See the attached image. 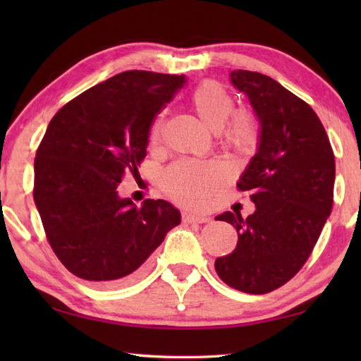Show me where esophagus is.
I'll return each instance as SVG.
<instances>
[{
  "mask_svg": "<svg viewBox=\"0 0 361 361\" xmlns=\"http://www.w3.org/2000/svg\"><path fill=\"white\" fill-rule=\"evenodd\" d=\"M210 221L209 216L205 215H197V213H188L185 212L183 213V223H207Z\"/></svg>",
  "mask_w": 361,
  "mask_h": 361,
  "instance_id": "1",
  "label": "esophagus"
}]
</instances>
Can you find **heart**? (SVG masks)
Listing matches in <instances>:
<instances>
[{"label": "heart", "instance_id": "heart-1", "mask_svg": "<svg viewBox=\"0 0 361 361\" xmlns=\"http://www.w3.org/2000/svg\"><path fill=\"white\" fill-rule=\"evenodd\" d=\"M234 97L221 84L207 81L200 84L191 95V106L200 122L213 132L221 130L234 113ZM161 132V121L151 129V138L156 140ZM256 122L247 111L237 113L224 129V138L239 151H250L256 143ZM226 180L224 170L213 162L181 161L173 164L162 178V186L176 202L189 207H200Z\"/></svg>", "mask_w": 361, "mask_h": 361}]
</instances>
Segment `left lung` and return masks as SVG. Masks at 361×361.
I'll return each mask as SVG.
<instances>
[{
    "mask_svg": "<svg viewBox=\"0 0 361 361\" xmlns=\"http://www.w3.org/2000/svg\"><path fill=\"white\" fill-rule=\"evenodd\" d=\"M229 81L247 95L259 126L258 148L237 181L255 212L215 218L239 235L215 269L232 288L264 295L295 277L319 240L333 207L334 154L319 116L276 79L234 70Z\"/></svg>",
    "mask_w": 361,
    "mask_h": 361,
    "instance_id": "obj_1",
    "label": "left lung"
}]
</instances>
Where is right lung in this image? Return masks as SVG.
<instances>
[{
    "label": "right lung",
    "mask_w": 361,
    "mask_h": 361,
    "mask_svg": "<svg viewBox=\"0 0 361 361\" xmlns=\"http://www.w3.org/2000/svg\"><path fill=\"white\" fill-rule=\"evenodd\" d=\"M185 84V75L124 71L49 122L35 157L33 197L54 253L76 277L100 286L130 282L181 223L167 200L137 207L118 186L126 170L137 172L152 121Z\"/></svg>",
    "instance_id": "right-lung-1"
}]
</instances>
